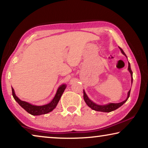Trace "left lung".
Here are the masks:
<instances>
[{
    "instance_id": "1",
    "label": "left lung",
    "mask_w": 148,
    "mask_h": 148,
    "mask_svg": "<svg viewBox=\"0 0 148 148\" xmlns=\"http://www.w3.org/2000/svg\"><path fill=\"white\" fill-rule=\"evenodd\" d=\"M120 50H121V53L124 55V56H126V55L124 53V51H123V49L121 48V47H119ZM127 57V56H126ZM128 70L130 72V73H131V82H132V72L131 71V64L129 62V66H128ZM130 92H131V89L129 90V92H128V95H127V99L125 100L124 101H123L121 102H119V103H110V104H108L106 105H98L97 104H95V102H92V101H91L89 98L87 96V95L86 93V92L84 91V101L86 102V103L87 104V106L91 108L92 110H94L95 111H98V112H110L112 111H114V110H116L119 108L120 106H121L125 102H126V101L128 100L129 97L130 96Z\"/></svg>"
}]
</instances>
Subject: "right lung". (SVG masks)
<instances>
[{"label": "right lung", "mask_w": 148, "mask_h": 148, "mask_svg": "<svg viewBox=\"0 0 148 148\" xmlns=\"http://www.w3.org/2000/svg\"><path fill=\"white\" fill-rule=\"evenodd\" d=\"M66 86L65 84L61 85L59 87L58 89H57L56 94L55 95L53 100L49 104L43 105V106H35V105H32L27 102L21 101L15 94L14 89L12 87V95H13L15 101L23 108L25 110H26L28 113L32 115V116H40V115L49 113V112H51L54 108H56V107L57 106V104H58L59 100L61 99L62 95L63 93L64 89H66Z\"/></svg>", "instance_id": "1"}]
</instances>
